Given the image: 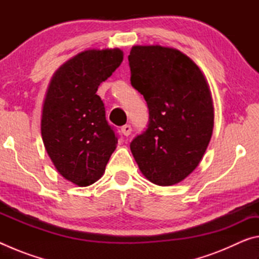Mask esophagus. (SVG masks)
Instances as JSON below:
<instances>
[{
  "mask_svg": "<svg viewBox=\"0 0 259 259\" xmlns=\"http://www.w3.org/2000/svg\"><path fill=\"white\" fill-rule=\"evenodd\" d=\"M121 131H122V134L125 136V137H128V136L131 134V131H133V129H131V125L125 124V125L122 126Z\"/></svg>",
  "mask_w": 259,
  "mask_h": 259,
  "instance_id": "1",
  "label": "esophagus"
}]
</instances>
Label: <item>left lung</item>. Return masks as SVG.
Returning <instances> with one entry per match:
<instances>
[{"mask_svg": "<svg viewBox=\"0 0 259 259\" xmlns=\"http://www.w3.org/2000/svg\"><path fill=\"white\" fill-rule=\"evenodd\" d=\"M131 85L145 98L148 124L130 144L140 171L155 185L185 179L207 150L213 129L211 93L190 57L161 46H135Z\"/></svg>", "mask_w": 259, "mask_h": 259, "instance_id": "8db88e82", "label": "left lung"}]
</instances>
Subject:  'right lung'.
<instances>
[{"instance_id": "add662e5", "label": "right lung", "mask_w": 259, "mask_h": 259, "mask_svg": "<svg viewBox=\"0 0 259 259\" xmlns=\"http://www.w3.org/2000/svg\"><path fill=\"white\" fill-rule=\"evenodd\" d=\"M123 60L120 49L85 50L57 69L42 109L41 134L58 172L78 186L103 176L117 135L96 94Z\"/></svg>"}]
</instances>
